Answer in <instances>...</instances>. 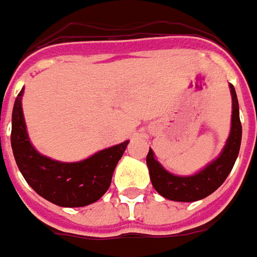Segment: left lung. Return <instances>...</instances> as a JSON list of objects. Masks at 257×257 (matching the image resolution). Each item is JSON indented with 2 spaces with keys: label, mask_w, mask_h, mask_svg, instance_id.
Wrapping results in <instances>:
<instances>
[{
  "label": "left lung",
  "mask_w": 257,
  "mask_h": 257,
  "mask_svg": "<svg viewBox=\"0 0 257 257\" xmlns=\"http://www.w3.org/2000/svg\"><path fill=\"white\" fill-rule=\"evenodd\" d=\"M232 95V122L231 132L226 139L221 155L208 166L193 176H176L166 170L155 159V153L149 149L146 165L149 167L151 181L159 194L167 200L180 202H193L202 200L212 194L219 187L236 162L242 141V125L239 119V104L236 91L229 84Z\"/></svg>",
  "instance_id": "obj_1"
}]
</instances>
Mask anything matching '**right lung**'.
<instances>
[{"label": "right lung", "mask_w": 257, "mask_h": 257, "mask_svg": "<svg viewBox=\"0 0 257 257\" xmlns=\"http://www.w3.org/2000/svg\"><path fill=\"white\" fill-rule=\"evenodd\" d=\"M21 90L12 109L11 146L26 183L45 200L60 207H84L98 201L109 188L116 163L129 141L106 148L90 158L63 163L41 155L26 132Z\"/></svg>", "instance_id": "right-lung-1"}]
</instances>
